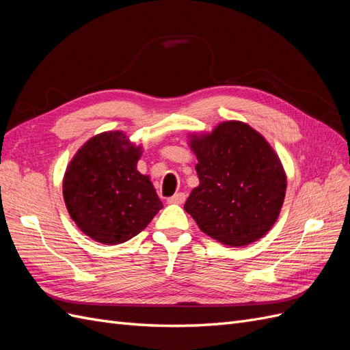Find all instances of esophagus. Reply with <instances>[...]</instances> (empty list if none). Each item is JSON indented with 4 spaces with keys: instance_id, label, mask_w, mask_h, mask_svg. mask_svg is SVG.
<instances>
[{
    "instance_id": "obj_1",
    "label": "esophagus",
    "mask_w": 350,
    "mask_h": 350,
    "mask_svg": "<svg viewBox=\"0 0 350 350\" xmlns=\"http://www.w3.org/2000/svg\"><path fill=\"white\" fill-rule=\"evenodd\" d=\"M185 198L187 197H185L184 193H176L172 197L167 198V203H171V204H183L184 201H185Z\"/></svg>"
}]
</instances>
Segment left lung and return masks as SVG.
I'll use <instances>...</instances> for the list:
<instances>
[{
	"instance_id": "obj_1",
	"label": "left lung",
	"mask_w": 350,
	"mask_h": 350,
	"mask_svg": "<svg viewBox=\"0 0 350 350\" xmlns=\"http://www.w3.org/2000/svg\"><path fill=\"white\" fill-rule=\"evenodd\" d=\"M200 185L184 208L198 228L230 247L260 239L278 220L286 175L278 154L250 125L226 121L193 137Z\"/></svg>"
}]
</instances>
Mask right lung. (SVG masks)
<instances>
[{"instance_id": "add662e5", "label": "right lung", "mask_w": 350, "mask_h": 350, "mask_svg": "<svg viewBox=\"0 0 350 350\" xmlns=\"http://www.w3.org/2000/svg\"><path fill=\"white\" fill-rule=\"evenodd\" d=\"M142 147L120 131L93 137L72 157L62 184L71 219L92 239H131L163 207L149 176L137 171Z\"/></svg>"}]
</instances>
